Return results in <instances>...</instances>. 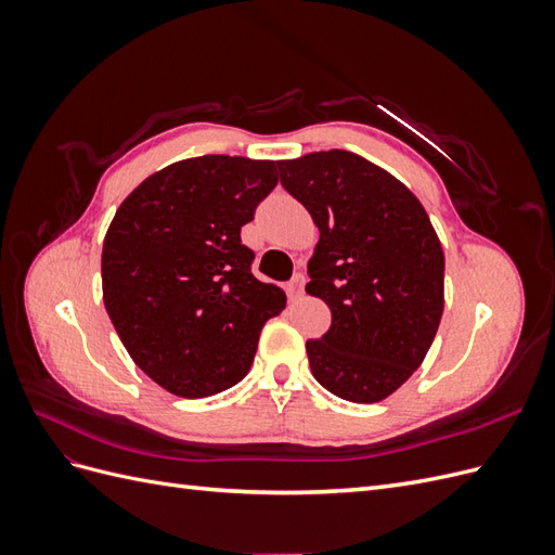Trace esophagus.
Wrapping results in <instances>:
<instances>
[{"instance_id": "34e87169", "label": "esophagus", "mask_w": 555, "mask_h": 555, "mask_svg": "<svg viewBox=\"0 0 555 555\" xmlns=\"http://www.w3.org/2000/svg\"><path fill=\"white\" fill-rule=\"evenodd\" d=\"M304 287H306V275L304 273H294V278L287 284V294L292 300H298L304 296Z\"/></svg>"}]
</instances>
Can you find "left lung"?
<instances>
[{
	"label": "left lung",
	"mask_w": 555,
	"mask_h": 555,
	"mask_svg": "<svg viewBox=\"0 0 555 555\" xmlns=\"http://www.w3.org/2000/svg\"><path fill=\"white\" fill-rule=\"evenodd\" d=\"M319 243L306 292L331 308L308 340L314 379L349 402H379L426 359L444 310V251L418 198L347 150L278 162Z\"/></svg>",
	"instance_id": "8db88e82"
}]
</instances>
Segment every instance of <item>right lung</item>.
<instances>
[{"label":"right lung","instance_id":"1","mask_svg":"<svg viewBox=\"0 0 555 555\" xmlns=\"http://www.w3.org/2000/svg\"><path fill=\"white\" fill-rule=\"evenodd\" d=\"M278 184L275 162L204 155L145 178L106 231L104 306L162 389L206 398L238 384L268 319L287 306L251 275L241 229Z\"/></svg>","mask_w":555,"mask_h":555}]
</instances>
